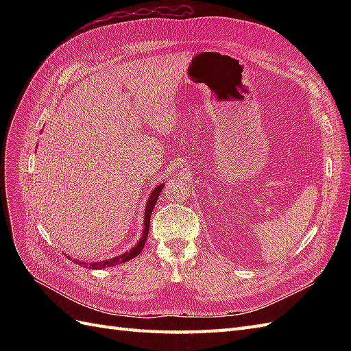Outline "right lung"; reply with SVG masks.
<instances>
[{
  "instance_id": "1",
  "label": "right lung",
  "mask_w": 351,
  "mask_h": 351,
  "mask_svg": "<svg viewBox=\"0 0 351 351\" xmlns=\"http://www.w3.org/2000/svg\"><path fill=\"white\" fill-rule=\"evenodd\" d=\"M165 184H159L155 187L154 192L151 193L149 196V200H147V205H146V209H145V227H143V234H142V239L139 240V243L136 244V246L130 250V252H125L124 254H120L119 258H112L110 261H102V262H95V263H90V268H95V269H101V268H107V267H114V265H119V263H123V262H127L133 259L134 256H137L139 254L145 246L146 243V239H147V232H149V224H151V214L154 210V206L156 204V200L159 197V193L162 192ZM82 263V262H79Z\"/></svg>"
}]
</instances>
